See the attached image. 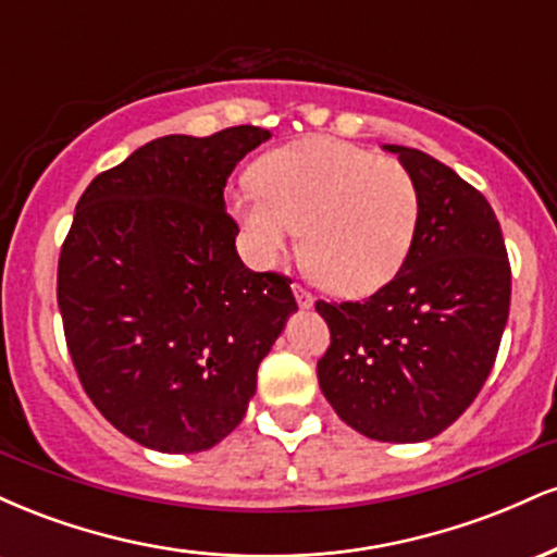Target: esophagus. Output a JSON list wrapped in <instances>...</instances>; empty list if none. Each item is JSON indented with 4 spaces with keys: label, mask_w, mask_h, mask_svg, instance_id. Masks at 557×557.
Wrapping results in <instances>:
<instances>
[{
    "label": "esophagus",
    "mask_w": 557,
    "mask_h": 557,
    "mask_svg": "<svg viewBox=\"0 0 557 557\" xmlns=\"http://www.w3.org/2000/svg\"><path fill=\"white\" fill-rule=\"evenodd\" d=\"M293 293H296V300H298L300 309H311V306H314V298H311V293L306 290V287L296 285V287H293Z\"/></svg>",
    "instance_id": "34e87169"
}]
</instances>
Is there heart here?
Segmentation results:
<instances>
[{"instance_id":"heart-1","label":"heart","mask_w":557,"mask_h":557,"mask_svg":"<svg viewBox=\"0 0 557 557\" xmlns=\"http://www.w3.org/2000/svg\"><path fill=\"white\" fill-rule=\"evenodd\" d=\"M259 196L235 220L261 267L277 264L304 233V259L330 293L372 296L406 264L419 225V188L398 159L337 138H304L261 157Z\"/></svg>"}]
</instances>
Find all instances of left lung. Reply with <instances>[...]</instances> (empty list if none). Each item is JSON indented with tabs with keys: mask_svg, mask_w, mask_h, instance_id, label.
<instances>
[{
	"mask_svg": "<svg viewBox=\"0 0 557 557\" xmlns=\"http://www.w3.org/2000/svg\"><path fill=\"white\" fill-rule=\"evenodd\" d=\"M413 175L419 225L406 264L367 300H317L332 343L319 387L380 443H424L474 403L510 309V264L487 198L443 162L387 144Z\"/></svg>",
	"mask_w": 557,
	"mask_h": 557,
	"instance_id": "left-lung-1",
	"label": "left lung"
}]
</instances>
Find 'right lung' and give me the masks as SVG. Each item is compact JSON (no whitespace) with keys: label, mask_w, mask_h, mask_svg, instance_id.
<instances>
[{"label":"right lung","mask_w":557,"mask_h":557,"mask_svg":"<svg viewBox=\"0 0 557 557\" xmlns=\"http://www.w3.org/2000/svg\"><path fill=\"white\" fill-rule=\"evenodd\" d=\"M270 136L238 125L157 138L75 207L57 270L67 350L101 417L151 450L225 440L298 311L290 280L243 264L225 212L230 172Z\"/></svg>","instance_id":"obj_1"}]
</instances>
